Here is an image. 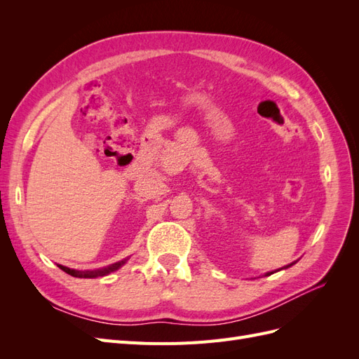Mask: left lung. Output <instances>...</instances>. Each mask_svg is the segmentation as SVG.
I'll use <instances>...</instances> for the list:
<instances>
[{
  "mask_svg": "<svg viewBox=\"0 0 359 359\" xmlns=\"http://www.w3.org/2000/svg\"><path fill=\"white\" fill-rule=\"evenodd\" d=\"M293 264H290V265H286L285 268H289V266H292ZM281 269H283V268H281ZM277 271H280V269H277ZM271 274H273V273H268V274H265V276H271Z\"/></svg>",
  "mask_w": 359,
  "mask_h": 359,
  "instance_id": "1",
  "label": "left lung"
}]
</instances>
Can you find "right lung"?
Listing matches in <instances>:
<instances>
[{
  "instance_id": "1",
  "label": "right lung",
  "mask_w": 359,
  "mask_h": 359,
  "mask_svg": "<svg viewBox=\"0 0 359 359\" xmlns=\"http://www.w3.org/2000/svg\"><path fill=\"white\" fill-rule=\"evenodd\" d=\"M126 260H127V259L121 260V262L112 264V265L106 266V268H102V269H94V271H78V269H70V268H67V266H62V265H58V266L64 271V273H67V274H70V276H73V277H78V278H94V277H103V276H107L109 273H112V271H116L118 268H121V266L126 264Z\"/></svg>"
}]
</instances>
